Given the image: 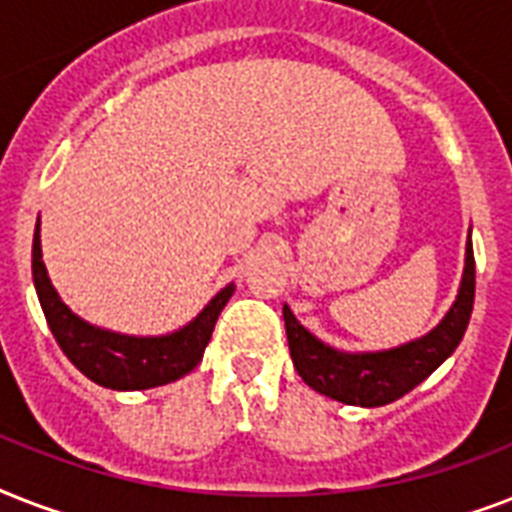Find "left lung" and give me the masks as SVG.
Wrapping results in <instances>:
<instances>
[{
	"mask_svg": "<svg viewBox=\"0 0 512 512\" xmlns=\"http://www.w3.org/2000/svg\"><path fill=\"white\" fill-rule=\"evenodd\" d=\"M476 300V260L473 244H465V271L446 316L428 335L388 350H340L308 332L284 305L289 353L297 374L321 396L350 406H385L396 401L452 356L468 329Z\"/></svg>",
	"mask_w": 512,
	"mask_h": 512,
	"instance_id": "1",
	"label": "left lung"
}]
</instances>
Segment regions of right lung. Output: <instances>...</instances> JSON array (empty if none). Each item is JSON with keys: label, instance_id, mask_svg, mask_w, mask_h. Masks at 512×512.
I'll use <instances>...</instances> for the list:
<instances>
[{"label": "right lung", "instance_id": "add662e5", "mask_svg": "<svg viewBox=\"0 0 512 512\" xmlns=\"http://www.w3.org/2000/svg\"><path fill=\"white\" fill-rule=\"evenodd\" d=\"M31 273H34V289L42 305L44 319L50 324V332L58 340L60 350L68 361L92 382L111 390H148L175 382L196 369L204 356L217 316L231 300L236 284H228L209 300L196 319L185 327L167 332V335L143 337L122 335L114 329L95 327L82 316H76L63 300L58 289L52 287L47 268L42 260V236H39V220H36L34 247H31Z\"/></svg>", "mask_w": 512, "mask_h": 512}]
</instances>
